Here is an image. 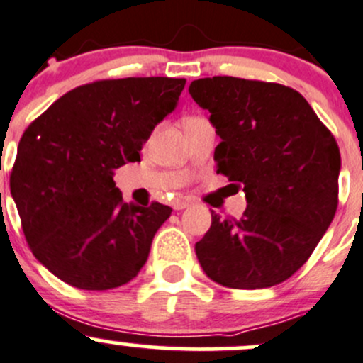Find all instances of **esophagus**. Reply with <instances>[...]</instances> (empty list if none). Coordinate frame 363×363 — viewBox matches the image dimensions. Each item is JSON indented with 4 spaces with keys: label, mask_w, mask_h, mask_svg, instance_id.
Listing matches in <instances>:
<instances>
[{
    "label": "esophagus",
    "mask_w": 363,
    "mask_h": 363,
    "mask_svg": "<svg viewBox=\"0 0 363 363\" xmlns=\"http://www.w3.org/2000/svg\"><path fill=\"white\" fill-rule=\"evenodd\" d=\"M190 199L189 197H178V199H174V202H173V208L174 209H178V211H180V209H185V208H189L190 206Z\"/></svg>",
    "instance_id": "esophagus-1"
}]
</instances>
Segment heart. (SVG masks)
Wrapping results in <instances>:
<instances>
[{"instance_id":"b5f03b06","label":"heart","mask_w":363,"mask_h":363,"mask_svg":"<svg viewBox=\"0 0 363 363\" xmlns=\"http://www.w3.org/2000/svg\"><path fill=\"white\" fill-rule=\"evenodd\" d=\"M189 119H196V118H189Z\"/></svg>"}]
</instances>
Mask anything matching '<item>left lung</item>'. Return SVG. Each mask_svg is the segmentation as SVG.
Listing matches in <instances>:
<instances>
[{"mask_svg":"<svg viewBox=\"0 0 363 363\" xmlns=\"http://www.w3.org/2000/svg\"><path fill=\"white\" fill-rule=\"evenodd\" d=\"M189 91L221 138L218 173L247 199L239 220L211 213L196 244L199 263L232 289L277 286L306 263L336 214V140L284 84L214 76L192 81Z\"/></svg>","mask_w":363,"mask_h":363,"instance_id":"obj_1","label":"left lung"}]
</instances>
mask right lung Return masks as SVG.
Returning a JSON list of instances; mask_svg holds the SVG:
<instances>
[{
  "label": "right lung",
  "mask_w": 363,
  "mask_h": 363,
  "mask_svg": "<svg viewBox=\"0 0 363 363\" xmlns=\"http://www.w3.org/2000/svg\"><path fill=\"white\" fill-rule=\"evenodd\" d=\"M185 79L124 77L65 93L18 142L10 190L30 251L69 286L128 284L149 258L169 206L126 204L114 171L140 161L154 128L174 111Z\"/></svg>",
  "instance_id": "add662e5"
}]
</instances>
